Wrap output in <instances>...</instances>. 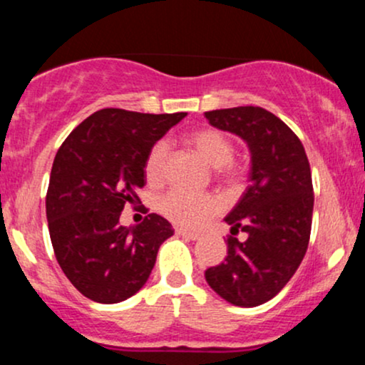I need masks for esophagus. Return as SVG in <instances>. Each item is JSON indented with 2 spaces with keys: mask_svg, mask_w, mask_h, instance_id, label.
<instances>
[{
  "mask_svg": "<svg viewBox=\"0 0 365 365\" xmlns=\"http://www.w3.org/2000/svg\"><path fill=\"white\" fill-rule=\"evenodd\" d=\"M177 235L178 237H183V238H188V240H197V238H199L200 235L199 233H195V232H188V230H177Z\"/></svg>",
  "mask_w": 365,
  "mask_h": 365,
  "instance_id": "esophagus-1",
  "label": "esophagus"
}]
</instances>
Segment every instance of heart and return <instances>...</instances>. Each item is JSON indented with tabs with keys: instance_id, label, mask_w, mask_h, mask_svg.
<instances>
[{
	"instance_id": "obj_1",
	"label": "heart",
	"mask_w": 365,
	"mask_h": 365,
	"mask_svg": "<svg viewBox=\"0 0 365 365\" xmlns=\"http://www.w3.org/2000/svg\"><path fill=\"white\" fill-rule=\"evenodd\" d=\"M187 142L212 168H221L228 177H235L237 171L228 165L233 158V144L223 132L215 128H202L188 133ZM170 148L165 140H159L149 150L145 159V177L150 183H158L165 173L166 159ZM220 207L216 197L209 194H194V192L175 188L159 200V211L175 225L195 228L200 226L209 216L215 215Z\"/></svg>"
}]
</instances>
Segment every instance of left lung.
<instances>
[{
  "mask_svg": "<svg viewBox=\"0 0 365 365\" xmlns=\"http://www.w3.org/2000/svg\"><path fill=\"white\" fill-rule=\"evenodd\" d=\"M209 125L245 142L250 185L225 216L233 233L225 262L209 267L206 282L238 307L271 300L299 269L312 225V177L302 142L278 116L259 106L204 113Z\"/></svg>",
  "mask_w": 365,
  "mask_h": 365,
  "instance_id": "obj_1",
  "label": "left lung"
}]
</instances>
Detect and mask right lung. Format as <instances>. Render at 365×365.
<instances>
[{"label":"right lung","instance_id":"obj_1","mask_svg":"<svg viewBox=\"0 0 365 365\" xmlns=\"http://www.w3.org/2000/svg\"><path fill=\"white\" fill-rule=\"evenodd\" d=\"M185 116L104 108L58 149L46 195L49 237L63 273L87 299L118 304L135 295L173 235L154 212L137 226L120 225V215L139 200L149 150Z\"/></svg>","mask_w":365,"mask_h":365}]
</instances>
